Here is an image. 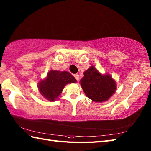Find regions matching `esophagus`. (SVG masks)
I'll list each match as a JSON object with an SVG mask.
<instances>
[{"label": "esophagus", "instance_id": "obj_1", "mask_svg": "<svg viewBox=\"0 0 151 151\" xmlns=\"http://www.w3.org/2000/svg\"><path fill=\"white\" fill-rule=\"evenodd\" d=\"M74 76H75V78H76V80L77 81H79V79H80V76H79V75H78V74H76V75H74Z\"/></svg>", "mask_w": 151, "mask_h": 151}]
</instances>
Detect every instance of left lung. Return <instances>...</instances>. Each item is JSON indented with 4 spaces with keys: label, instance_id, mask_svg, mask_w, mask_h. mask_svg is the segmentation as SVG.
I'll use <instances>...</instances> for the list:
<instances>
[{
    "label": "left lung",
    "instance_id": "left-lung-1",
    "mask_svg": "<svg viewBox=\"0 0 151 151\" xmlns=\"http://www.w3.org/2000/svg\"><path fill=\"white\" fill-rule=\"evenodd\" d=\"M80 84L85 95L95 102L107 101L117 89L116 82L110 75H102L93 66L84 72Z\"/></svg>",
    "mask_w": 151,
    "mask_h": 151
}]
</instances>
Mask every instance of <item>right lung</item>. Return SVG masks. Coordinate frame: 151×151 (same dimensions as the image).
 I'll return each mask as SVG.
<instances>
[{
  "label": "right lung",
  "mask_w": 151,
  "mask_h": 151,
  "mask_svg": "<svg viewBox=\"0 0 151 151\" xmlns=\"http://www.w3.org/2000/svg\"><path fill=\"white\" fill-rule=\"evenodd\" d=\"M77 81L69 72L50 70L45 78L41 79L37 84L40 93L47 100L54 102L62 93L65 86Z\"/></svg>",
  "instance_id": "1"
}]
</instances>
